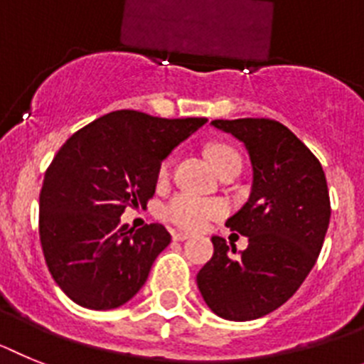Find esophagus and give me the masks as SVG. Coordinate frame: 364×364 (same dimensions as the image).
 <instances>
[{"label": "esophagus", "instance_id": "34e87169", "mask_svg": "<svg viewBox=\"0 0 364 364\" xmlns=\"http://www.w3.org/2000/svg\"><path fill=\"white\" fill-rule=\"evenodd\" d=\"M172 238L176 240V242H183V240L191 238V235H188V232H181V230H176V232H172Z\"/></svg>", "mask_w": 364, "mask_h": 364}]
</instances>
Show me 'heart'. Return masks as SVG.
I'll return each mask as SVG.
<instances>
[{"label": "heart", "instance_id": "1", "mask_svg": "<svg viewBox=\"0 0 364 364\" xmlns=\"http://www.w3.org/2000/svg\"><path fill=\"white\" fill-rule=\"evenodd\" d=\"M207 156L218 172L230 163H242L238 151L223 143H216L213 146H208ZM170 164H172L170 157H166L161 163L159 172H157L159 181H164V179L168 178ZM223 214H225V203L223 201L208 200V198H200V196L186 194V192L172 196L161 208V216L164 220L186 230L205 229L210 221L223 216Z\"/></svg>", "mask_w": 364, "mask_h": 364}]
</instances>
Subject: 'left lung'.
Here are the masks:
<instances>
[{
  "label": "left lung",
  "instance_id": "8db88e82",
  "mask_svg": "<svg viewBox=\"0 0 364 364\" xmlns=\"http://www.w3.org/2000/svg\"><path fill=\"white\" fill-rule=\"evenodd\" d=\"M245 144L252 164L251 198L225 221L247 236L236 255L213 236L214 255L196 280L205 302L227 321L264 317L291 299L318 258L330 225V194L317 157L273 119L213 121Z\"/></svg>",
  "mask_w": 364,
  "mask_h": 364
}]
</instances>
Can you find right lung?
I'll list each match as a JSON object with an SVG mask.
<instances>
[{"label":"right lung","instance_id":"right-lung-1","mask_svg":"<svg viewBox=\"0 0 364 364\" xmlns=\"http://www.w3.org/2000/svg\"><path fill=\"white\" fill-rule=\"evenodd\" d=\"M205 122L119 109L60 148L40 191V242L49 273L73 302L113 309L143 287L170 232L161 223L128 229L121 214L148 203L161 161Z\"/></svg>","mask_w":364,"mask_h":364}]
</instances>
